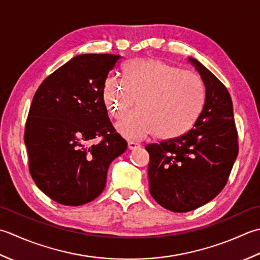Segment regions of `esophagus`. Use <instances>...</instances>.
<instances>
[{
	"label": "esophagus",
	"mask_w": 260,
	"mask_h": 260,
	"mask_svg": "<svg viewBox=\"0 0 260 260\" xmlns=\"http://www.w3.org/2000/svg\"><path fill=\"white\" fill-rule=\"evenodd\" d=\"M128 147H129V149H131V150H136V149H139L141 145L138 144V142H136V141H129Z\"/></svg>",
	"instance_id": "esophagus-1"
}]
</instances>
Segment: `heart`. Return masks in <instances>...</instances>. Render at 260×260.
Returning <instances> with one entry per match:
<instances>
[{"label":"heart","mask_w":260,"mask_h":260,"mask_svg":"<svg viewBox=\"0 0 260 260\" xmlns=\"http://www.w3.org/2000/svg\"><path fill=\"white\" fill-rule=\"evenodd\" d=\"M123 79L114 74L103 85L109 113L123 118L138 98L136 110L119 122L118 130L129 139L150 135L159 139L177 138L192 128L205 103V87L197 74L152 58L124 63Z\"/></svg>","instance_id":"heart-1"}]
</instances>
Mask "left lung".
<instances>
[{
	"label": "left lung",
	"instance_id": "8db88e82",
	"mask_svg": "<svg viewBox=\"0 0 260 260\" xmlns=\"http://www.w3.org/2000/svg\"><path fill=\"white\" fill-rule=\"evenodd\" d=\"M188 60L205 86L202 112L186 134L146 146L151 197L179 213L200 208L223 189L239 150L226 87L200 61Z\"/></svg>",
	"mask_w": 260,
	"mask_h": 260
}]
</instances>
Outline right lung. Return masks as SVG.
Instances as JSON below:
<instances>
[{"label": "right lung", "instance_id": "obj_1", "mask_svg": "<svg viewBox=\"0 0 260 260\" xmlns=\"http://www.w3.org/2000/svg\"><path fill=\"white\" fill-rule=\"evenodd\" d=\"M121 56L72 58L41 83L24 129L29 172L55 202L77 206L103 192L110 164L128 144L115 131L103 100V85ZM101 137L99 144L88 142Z\"/></svg>", "mask_w": 260, "mask_h": 260}]
</instances>
